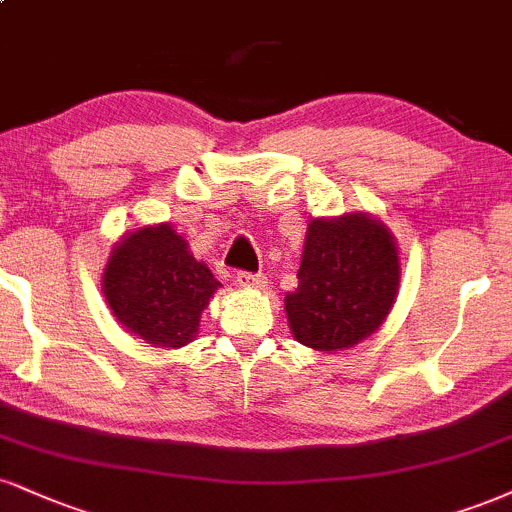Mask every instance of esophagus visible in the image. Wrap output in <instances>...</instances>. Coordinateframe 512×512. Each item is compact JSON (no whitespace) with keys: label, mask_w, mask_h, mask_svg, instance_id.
<instances>
[{"label":"esophagus","mask_w":512,"mask_h":512,"mask_svg":"<svg viewBox=\"0 0 512 512\" xmlns=\"http://www.w3.org/2000/svg\"><path fill=\"white\" fill-rule=\"evenodd\" d=\"M236 281H238V286L240 288H250V291H260V288H264V276H260V274H248V272H240L238 276H236Z\"/></svg>","instance_id":"esophagus-1"}]
</instances>
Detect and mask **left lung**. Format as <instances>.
<instances>
[{
  "instance_id": "8db88e82",
  "label": "left lung",
  "mask_w": 512,
  "mask_h": 512,
  "mask_svg": "<svg viewBox=\"0 0 512 512\" xmlns=\"http://www.w3.org/2000/svg\"><path fill=\"white\" fill-rule=\"evenodd\" d=\"M398 286V245L384 221L369 212L319 217L307 224L298 288L283 310L295 341L336 353L377 334Z\"/></svg>"
}]
</instances>
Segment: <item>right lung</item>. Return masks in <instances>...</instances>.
Returning a JSON list of instances; mask_svg holds the SVG:
<instances>
[{"instance_id":"right-lung-1","label":"right lung","mask_w":512,"mask_h":512,"mask_svg":"<svg viewBox=\"0 0 512 512\" xmlns=\"http://www.w3.org/2000/svg\"><path fill=\"white\" fill-rule=\"evenodd\" d=\"M221 288L188 240L171 224L123 233L109 252L102 293L128 334L152 348H183L195 341L200 317Z\"/></svg>"}]
</instances>
